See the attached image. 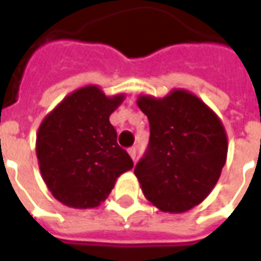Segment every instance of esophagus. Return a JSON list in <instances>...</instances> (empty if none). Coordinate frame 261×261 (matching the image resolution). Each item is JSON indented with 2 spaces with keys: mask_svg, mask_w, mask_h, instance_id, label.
<instances>
[{
  "mask_svg": "<svg viewBox=\"0 0 261 261\" xmlns=\"http://www.w3.org/2000/svg\"><path fill=\"white\" fill-rule=\"evenodd\" d=\"M127 152H128V155H130L133 161H136V156H137V148L136 147L128 148V151H127Z\"/></svg>",
  "mask_w": 261,
  "mask_h": 261,
  "instance_id": "34e87169",
  "label": "esophagus"
}]
</instances>
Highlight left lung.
Segmentation results:
<instances>
[{"mask_svg": "<svg viewBox=\"0 0 261 261\" xmlns=\"http://www.w3.org/2000/svg\"><path fill=\"white\" fill-rule=\"evenodd\" d=\"M149 120V145L134 175L153 207L186 213L213 192L228 155V137L217 113L200 97L175 88L164 97L140 95Z\"/></svg>", "mask_w": 261, "mask_h": 261, "instance_id": "left-lung-1", "label": "left lung"}]
</instances>
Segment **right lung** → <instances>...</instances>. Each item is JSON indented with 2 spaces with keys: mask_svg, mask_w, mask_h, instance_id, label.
Returning a JSON list of instances; mask_svg holds the SVG:
<instances>
[{
  "mask_svg": "<svg viewBox=\"0 0 261 261\" xmlns=\"http://www.w3.org/2000/svg\"><path fill=\"white\" fill-rule=\"evenodd\" d=\"M125 93L108 96L97 85L75 89L46 114L36 134V156L46 186L67 207L95 208L133 161L117 145L109 117Z\"/></svg>",
  "mask_w": 261,
  "mask_h": 261,
  "instance_id": "1",
  "label": "right lung"
}]
</instances>
